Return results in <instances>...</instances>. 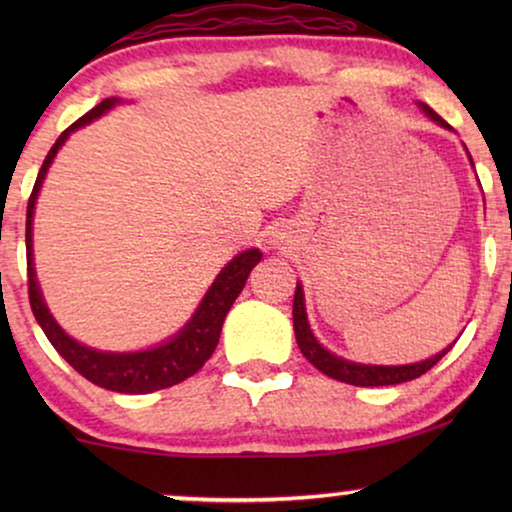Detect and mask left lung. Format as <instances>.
Instances as JSON below:
<instances>
[{
	"label": "left lung",
	"instance_id": "left-lung-1",
	"mask_svg": "<svg viewBox=\"0 0 512 512\" xmlns=\"http://www.w3.org/2000/svg\"><path fill=\"white\" fill-rule=\"evenodd\" d=\"M422 109L426 111V116H431L433 121L443 125V128H450L443 118H440L436 111L431 107L422 104ZM293 331H296V342L300 347V352L307 361L312 363L314 368L321 370V373L333 377V380H340L345 384H354V387H387V384H401V382H410L415 377H422L426 370H431L436 363L443 359V356L450 352L452 345L443 349V352L431 356L422 363H410V366H363V363H352L340 359L324 349L314 338L310 331V324H307V314H305V303H303V286H296V296H293Z\"/></svg>",
	"mask_w": 512,
	"mask_h": 512
}]
</instances>
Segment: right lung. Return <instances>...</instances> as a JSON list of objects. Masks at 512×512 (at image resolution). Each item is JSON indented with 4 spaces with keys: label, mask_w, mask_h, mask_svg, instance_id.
<instances>
[{
    "label": "right lung",
    "mask_w": 512,
    "mask_h": 512,
    "mask_svg": "<svg viewBox=\"0 0 512 512\" xmlns=\"http://www.w3.org/2000/svg\"><path fill=\"white\" fill-rule=\"evenodd\" d=\"M118 100L109 97L102 100L97 107L88 111L86 116H81L79 121L69 125V128L58 137V142L51 146L48 156L41 165L39 177L34 181L30 202H27V223H25V244H27V293H30V305L34 312V319L39 321V326L44 328L46 338L51 340V345L58 349V354L72 366L76 373L86 377L97 387L109 389V391H121V394H149V391L167 389L174 384L184 382L186 377L198 373L205 366V361L214 354L216 345H219V335L223 319L230 307H233L235 298L240 296V291L247 284L249 272L254 270V265L261 261V251L249 249L244 254L235 256L226 268L221 270V275L216 277L212 289L207 291V296L202 298L198 312L193 314V319L181 328V333L174 335L165 345L146 349V352H132V354H114V352H97L62 331L55 324V319L44 305L41 298L37 275H34L32 265V214H34V202H37L41 181H44L48 165L53 163L55 153L69 132H74L81 125L93 121V118L102 116L104 111L114 107Z\"/></svg>",
    "instance_id": "add662e5"
}]
</instances>
